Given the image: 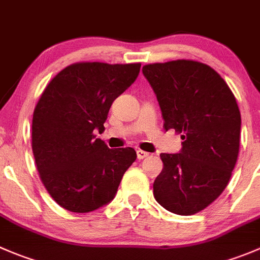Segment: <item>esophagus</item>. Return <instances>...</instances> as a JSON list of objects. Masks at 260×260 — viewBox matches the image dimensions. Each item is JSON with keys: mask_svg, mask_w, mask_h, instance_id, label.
<instances>
[{"mask_svg": "<svg viewBox=\"0 0 260 260\" xmlns=\"http://www.w3.org/2000/svg\"><path fill=\"white\" fill-rule=\"evenodd\" d=\"M148 155H150V153L146 152V151H143V150H137V157L140 158V160H142V158L147 157Z\"/></svg>", "mask_w": 260, "mask_h": 260, "instance_id": "esophagus-1", "label": "esophagus"}]
</instances>
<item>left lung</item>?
<instances>
[{
	"label": "left lung",
	"instance_id": "obj_1",
	"mask_svg": "<svg viewBox=\"0 0 260 260\" xmlns=\"http://www.w3.org/2000/svg\"><path fill=\"white\" fill-rule=\"evenodd\" d=\"M160 104L166 131L181 133L179 153H161L153 197L165 210L190 216L220 197L240 146L241 117L225 80L205 63L176 59L142 69Z\"/></svg>",
	"mask_w": 260,
	"mask_h": 260
}]
</instances>
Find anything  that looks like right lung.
<instances>
[{
    "label": "right lung",
    "mask_w": 260,
    "mask_h": 260,
    "mask_svg": "<svg viewBox=\"0 0 260 260\" xmlns=\"http://www.w3.org/2000/svg\"><path fill=\"white\" fill-rule=\"evenodd\" d=\"M141 63L79 62L58 72L34 109L31 147L42 183L67 211L86 213L115 197L137 158L96 138L113 102L135 82Z\"/></svg>",
    "instance_id": "add662e5"
}]
</instances>
